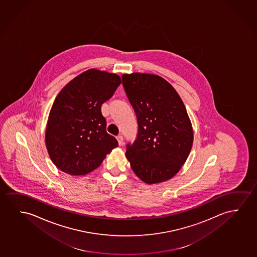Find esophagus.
<instances>
[{"mask_svg": "<svg viewBox=\"0 0 257 257\" xmlns=\"http://www.w3.org/2000/svg\"><path fill=\"white\" fill-rule=\"evenodd\" d=\"M116 140H117V142H118L119 146H121L123 144V138L122 135H118V136H116Z\"/></svg>", "mask_w": 257, "mask_h": 257, "instance_id": "34e87169", "label": "esophagus"}]
</instances>
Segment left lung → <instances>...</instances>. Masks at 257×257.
I'll list each match as a JSON object with an SVG mask.
<instances>
[{"instance_id":"1","label":"left lung","mask_w":257,"mask_h":257,"mask_svg":"<svg viewBox=\"0 0 257 257\" xmlns=\"http://www.w3.org/2000/svg\"><path fill=\"white\" fill-rule=\"evenodd\" d=\"M122 80L138 123L137 138L127 144L125 156L142 181L164 182L180 170L193 146L186 107L159 76L133 73L123 75Z\"/></svg>"}]
</instances>
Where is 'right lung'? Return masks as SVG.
Wrapping results in <instances>:
<instances>
[{"instance_id":"add662e5","label":"right lung","mask_w":257,"mask_h":257,"mask_svg":"<svg viewBox=\"0 0 257 257\" xmlns=\"http://www.w3.org/2000/svg\"><path fill=\"white\" fill-rule=\"evenodd\" d=\"M120 84L117 75L91 69L68 83L56 96L45 140L49 157L61 171L86 175L118 146L106 132L101 105Z\"/></svg>"}]
</instances>
